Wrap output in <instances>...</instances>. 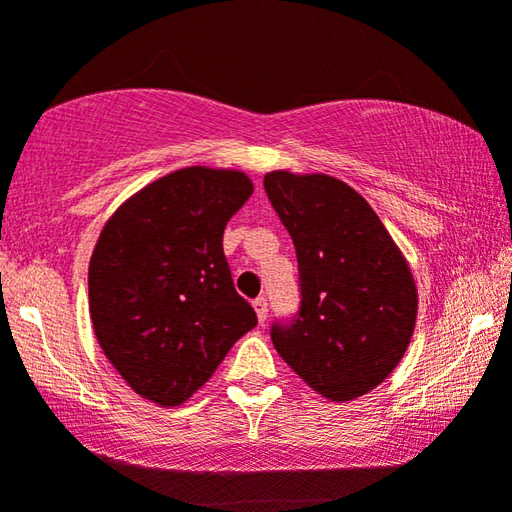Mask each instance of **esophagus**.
<instances>
[{
    "label": "esophagus",
    "mask_w": 512,
    "mask_h": 512,
    "mask_svg": "<svg viewBox=\"0 0 512 512\" xmlns=\"http://www.w3.org/2000/svg\"><path fill=\"white\" fill-rule=\"evenodd\" d=\"M251 304H254V311H256V316H258V322H261V325H263V322L267 320V300H265V297H256V300L251 302Z\"/></svg>",
    "instance_id": "34e87169"
}]
</instances>
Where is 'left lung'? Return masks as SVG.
Instances as JSON below:
<instances>
[{"label":"left lung","instance_id":"8db88e82","mask_svg":"<svg viewBox=\"0 0 512 512\" xmlns=\"http://www.w3.org/2000/svg\"><path fill=\"white\" fill-rule=\"evenodd\" d=\"M265 192L297 251L302 304L272 343L334 403L373 391L412 341L419 293L410 263L359 192L327 174H265Z\"/></svg>","mask_w":512,"mask_h":512}]
</instances>
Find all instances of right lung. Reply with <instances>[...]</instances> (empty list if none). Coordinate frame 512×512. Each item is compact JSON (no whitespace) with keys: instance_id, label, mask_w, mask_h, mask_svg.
<instances>
[{"instance_id":"add662e5","label":"right lung","mask_w":512,"mask_h":512,"mask_svg":"<svg viewBox=\"0 0 512 512\" xmlns=\"http://www.w3.org/2000/svg\"><path fill=\"white\" fill-rule=\"evenodd\" d=\"M251 194L238 169L185 167L141 187L102 226L89 263L93 332L128 387L155 405H183L256 327L222 247Z\"/></svg>"}]
</instances>
